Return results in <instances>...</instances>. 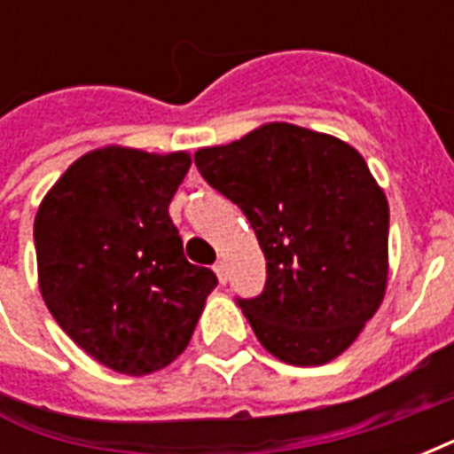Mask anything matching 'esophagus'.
Here are the masks:
<instances>
[{
  "label": "esophagus",
  "mask_w": 454,
  "mask_h": 454,
  "mask_svg": "<svg viewBox=\"0 0 454 454\" xmlns=\"http://www.w3.org/2000/svg\"><path fill=\"white\" fill-rule=\"evenodd\" d=\"M214 272H216L218 282H221V285H226V279H228L226 262H216V265H214Z\"/></svg>",
  "instance_id": "1"
}]
</instances>
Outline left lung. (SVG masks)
Wrapping results in <instances>:
<instances>
[{
  "label": "left lung",
  "mask_w": 454,
  "mask_h": 454,
  "mask_svg": "<svg viewBox=\"0 0 454 454\" xmlns=\"http://www.w3.org/2000/svg\"><path fill=\"white\" fill-rule=\"evenodd\" d=\"M194 162L243 208L265 253L262 294L238 299L257 340L299 367L335 360L377 314L389 275V204L364 158L275 121Z\"/></svg>",
  "instance_id": "left-lung-1"
}]
</instances>
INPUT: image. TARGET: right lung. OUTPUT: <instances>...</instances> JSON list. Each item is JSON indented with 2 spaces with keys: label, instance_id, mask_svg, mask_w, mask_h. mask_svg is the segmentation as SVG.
Listing matches in <instances>:
<instances>
[{
  "label": "right lung",
  "instance_id": "right-lung-1",
  "mask_svg": "<svg viewBox=\"0 0 454 454\" xmlns=\"http://www.w3.org/2000/svg\"><path fill=\"white\" fill-rule=\"evenodd\" d=\"M187 153L92 150L45 194L34 223L41 294L58 325L109 370L140 377L192 340L218 285L192 265L168 207Z\"/></svg>",
  "mask_w": 454,
  "mask_h": 454
}]
</instances>
